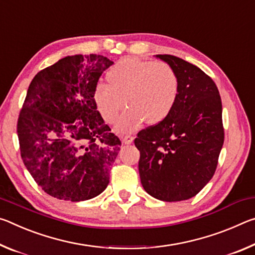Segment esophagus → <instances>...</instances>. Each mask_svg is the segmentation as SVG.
Segmentation results:
<instances>
[{
    "mask_svg": "<svg viewBox=\"0 0 255 255\" xmlns=\"http://www.w3.org/2000/svg\"><path fill=\"white\" fill-rule=\"evenodd\" d=\"M133 140H134V137H133L132 135H123L122 136V141L125 144H131L133 142Z\"/></svg>",
    "mask_w": 255,
    "mask_h": 255,
    "instance_id": "34e87169",
    "label": "esophagus"
}]
</instances>
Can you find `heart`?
<instances>
[{
  "mask_svg": "<svg viewBox=\"0 0 255 255\" xmlns=\"http://www.w3.org/2000/svg\"><path fill=\"white\" fill-rule=\"evenodd\" d=\"M108 83L99 82L94 89V102L106 123L119 121V130L128 132L142 123L161 122L176 103L179 82L176 72L165 62L124 58L107 73Z\"/></svg>",
  "mask_w": 255,
  "mask_h": 255,
  "instance_id": "heart-1",
  "label": "heart"
}]
</instances>
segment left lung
Returning <instances> with one entry per match:
<instances>
[{
  "label": "left lung",
  "mask_w": 255,
  "mask_h": 255,
  "mask_svg": "<svg viewBox=\"0 0 255 255\" xmlns=\"http://www.w3.org/2000/svg\"><path fill=\"white\" fill-rule=\"evenodd\" d=\"M176 72L173 110L137 133L139 174L148 194L166 202L197 195L216 172L224 144L223 106L214 80L198 66L173 55H156Z\"/></svg>",
  "instance_id": "8db88e82"
}]
</instances>
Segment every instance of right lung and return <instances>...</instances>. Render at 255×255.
<instances>
[{"label":"right lung","mask_w":255,"mask_h":255,"mask_svg":"<svg viewBox=\"0 0 255 255\" xmlns=\"http://www.w3.org/2000/svg\"><path fill=\"white\" fill-rule=\"evenodd\" d=\"M113 64L78 54L39 71L16 125L24 166L46 193L66 201L97 197L110 183L121 141L105 124L94 89Z\"/></svg>","instance_id":"1"}]
</instances>
